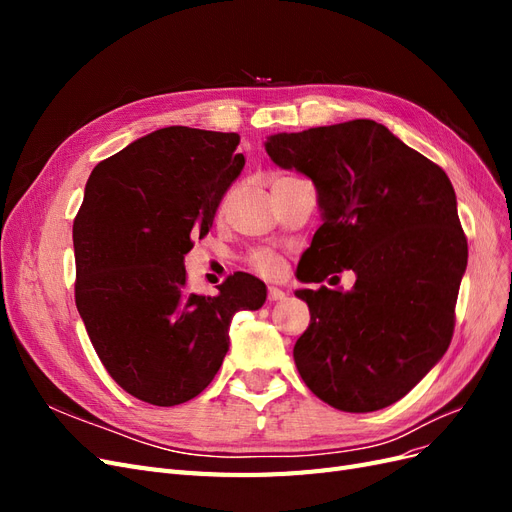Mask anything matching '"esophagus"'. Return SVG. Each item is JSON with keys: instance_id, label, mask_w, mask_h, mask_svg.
Masks as SVG:
<instances>
[{"instance_id": "obj_1", "label": "esophagus", "mask_w": 512, "mask_h": 512, "mask_svg": "<svg viewBox=\"0 0 512 512\" xmlns=\"http://www.w3.org/2000/svg\"><path fill=\"white\" fill-rule=\"evenodd\" d=\"M267 297H269V301H282V299H286V292L284 290H280V288H269V292H267Z\"/></svg>"}]
</instances>
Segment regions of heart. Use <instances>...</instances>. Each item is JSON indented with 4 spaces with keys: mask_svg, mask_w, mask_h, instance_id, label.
<instances>
[{
    "mask_svg": "<svg viewBox=\"0 0 512 512\" xmlns=\"http://www.w3.org/2000/svg\"><path fill=\"white\" fill-rule=\"evenodd\" d=\"M252 267L262 275H277L282 271V260L269 252H256L250 258Z\"/></svg>",
    "mask_w": 512,
    "mask_h": 512,
    "instance_id": "1",
    "label": "heart"
}]
</instances>
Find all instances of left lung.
I'll return each mask as SVG.
<instances>
[{"mask_svg": "<svg viewBox=\"0 0 512 512\" xmlns=\"http://www.w3.org/2000/svg\"><path fill=\"white\" fill-rule=\"evenodd\" d=\"M265 149L318 192L322 226L303 268L299 262V280L356 273L350 290L294 292L312 314L292 352L299 374L337 410L391 406L427 376L453 337L468 265L453 183L371 119L273 134Z\"/></svg>", "mask_w": 512, "mask_h": 512, "instance_id": "1", "label": "left lung"}]
</instances>
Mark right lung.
I'll use <instances>...</instances> for the list:
<instances>
[{
    "instance_id": "right-lung-1",
    "label": "right lung",
    "mask_w": 512,
    "mask_h": 512,
    "mask_svg": "<svg viewBox=\"0 0 512 512\" xmlns=\"http://www.w3.org/2000/svg\"><path fill=\"white\" fill-rule=\"evenodd\" d=\"M239 134L170 126L102 160L72 226L76 309L102 365L132 397L179 406L228 352L230 320L267 286L230 275L215 297L188 292L183 258L213 226L245 166Z\"/></svg>"
}]
</instances>
